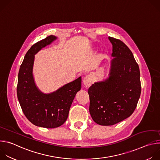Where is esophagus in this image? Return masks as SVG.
<instances>
[{
    "label": "esophagus",
    "instance_id": "esophagus-1",
    "mask_svg": "<svg viewBox=\"0 0 160 160\" xmlns=\"http://www.w3.org/2000/svg\"><path fill=\"white\" fill-rule=\"evenodd\" d=\"M92 82H93V78H92V76L90 75H87L83 79V85H85V87L86 88H88L91 85H92Z\"/></svg>",
    "mask_w": 160,
    "mask_h": 160
}]
</instances>
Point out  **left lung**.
<instances>
[{
	"label": "left lung",
	"instance_id": "left-lung-1",
	"mask_svg": "<svg viewBox=\"0 0 160 160\" xmlns=\"http://www.w3.org/2000/svg\"><path fill=\"white\" fill-rule=\"evenodd\" d=\"M112 45L109 77L91 85L89 112L100 125H112L129 117L141 92L140 71L132 52L120 40L108 37Z\"/></svg>",
	"mask_w": 160,
	"mask_h": 160
}]
</instances>
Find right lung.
Returning a JSON list of instances; mask_svg holds the SVG:
<instances>
[{"label": "right lung", "instance_id": "1", "mask_svg": "<svg viewBox=\"0 0 160 160\" xmlns=\"http://www.w3.org/2000/svg\"><path fill=\"white\" fill-rule=\"evenodd\" d=\"M57 39L50 35L33 45L27 52L18 73L17 96L27 119L33 125L47 128L62 125L77 92L81 89V77L50 94H43L36 86L33 67L35 55Z\"/></svg>", "mask_w": 160, "mask_h": 160}]
</instances>
